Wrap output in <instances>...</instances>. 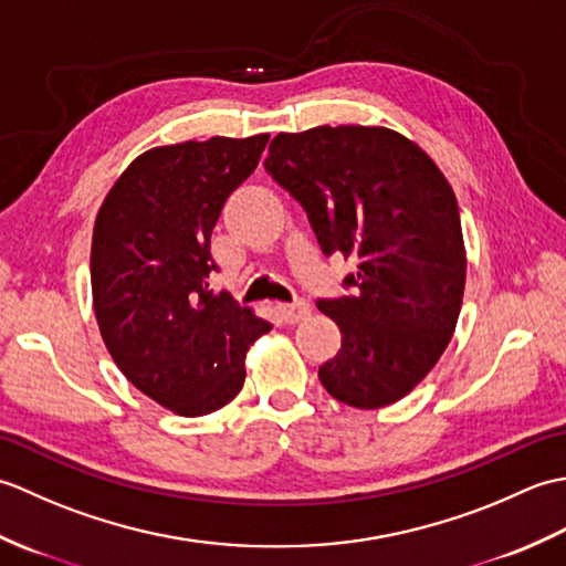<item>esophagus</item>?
<instances>
[{"mask_svg": "<svg viewBox=\"0 0 566 566\" xmlns=\"http://www.w3.org/2000/svg\"><path fill=\"white\" fill-rule=\"evenodd\" d=\"M280 311H282L286 323H298L311 314V306H308V302H304V298H296V302H292V304H280Z\"/></svg>", "mask_w": 566, "mask_h": 566, "instance_id": "esophagus-1", "label": "esophagus"}]
</instances>
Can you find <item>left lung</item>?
Returning <instances> with one entry per match:
<instances>
[{"mask_svg":"<svg viewBox=\"0 0 566 566\" xmlns=\"http://www.w3.org/2000/svg\"><path fill=\"white\" fill-rule=\"evenodd\" d=\"M264 170L302 203L321 250L357 264L345 276L355 294L318 302L343 333L321 384L365 411L403 399L436 367L462 308L467 255L450 182L384 126L280 134Z\"/></svg>","mask_w":566,"mask_h":566,"instance_id":"8db88e82","label":"left lung"}]
</instances>
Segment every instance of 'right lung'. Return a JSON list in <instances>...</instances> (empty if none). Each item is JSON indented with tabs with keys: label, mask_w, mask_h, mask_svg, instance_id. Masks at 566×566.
I'll return each mask as SVG.
<instances>
[{
	"label": "right lung",
	"mask_w": 566,
	"mask_h": 566,
	"mask_svg": "<svg viewBox=\"0 0 566 566\" xmlns=\"http://www.w3.org/2000/svg\"><path fill=\"white\" fill-rule=\"evenodd\" d=\"M270 136L187 140L146 150L106 195L92 235V298L126 379L177 416L235 399L245 355L272 326L209 290L211 233L226 199L255 172Z\"/></svg>",
	"instance_id": "add662e5"
}]
</instances>
